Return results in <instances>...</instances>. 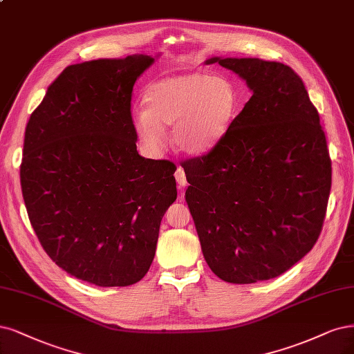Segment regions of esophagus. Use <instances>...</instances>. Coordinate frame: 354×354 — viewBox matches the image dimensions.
<instances>
[{"label":"esophagus","mask_w":354,"mask_h":354,"mask_svg":"<svg viewBox=\"0 0 354 354\" xmlns=\"http://www.w3.org/2000/svg\"><path fill=\"white\" fill-rule=\"evenodd\" d=\"M174 176H176V180H177L180 187H185L187 185V178H186V174H185V169H183L181 167H178L176 169V174Z\"/></svg>","instance_id":"1"}]
</instances>
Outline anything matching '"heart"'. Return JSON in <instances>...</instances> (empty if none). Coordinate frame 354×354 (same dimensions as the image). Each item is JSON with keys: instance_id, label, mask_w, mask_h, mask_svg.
<instances>
[{"instance_id": "obj_1", "label": "heart", "mask_w": 354, "mask_h": 354, "mask_svg": "<svg viewBox=\"0 0 354 354\" xmlns=\"http://www.w3.org/2000/svg\"><path fill=\"white\" fill-rule=\"evenodd\" d=\"M145 104L146 108L133 111L131 123L148 148L161 149L165 143L162 127L173 126L176 149L202 155L225 138L237 114L239 93L227 77L193 71L151 83Z\"/></svg>"}]
</instances>
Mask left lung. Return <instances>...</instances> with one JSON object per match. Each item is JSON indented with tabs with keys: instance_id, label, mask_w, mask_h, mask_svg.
Segmentation results:
<instances>
[{
	"instance_id": "left-lung-1",
	"label": "left lung",
	"mask_w": 354,
	"mask_h": 354,
	"mask_svg": "<svg viewBox=\"0 0 354 354\" xmlns=\"http://www.w3.org/2000/svg\"><path fill=\"white\" fill-rule=\"evenodd\" d=\"M246 80L252 98L212 151L181 162L186 201L212 272L252 284L284 274L318 240L331 158L304 83L261 58L206 59Z\"/></svg>"
}]
</instances>
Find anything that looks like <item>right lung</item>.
<instances>
[{
  "label": "right lung",
  "instance_id": "1",
  "mask_svg": "<svg viewBox=\"0 0 354 354\" xmlns=\"http://www.w3.org/2000/svg\"><path fill=\"white\" fill-rule=\"evenodd\" d=\"M149 55L73 64L50 84L24 131L20 183L46 254L82 281L131 286L153 261L177 199L176 165L138 152L131 92Z\"/></svg>",
  "mask_w": 354,
  "mask_h": 354
}]
</instances>
